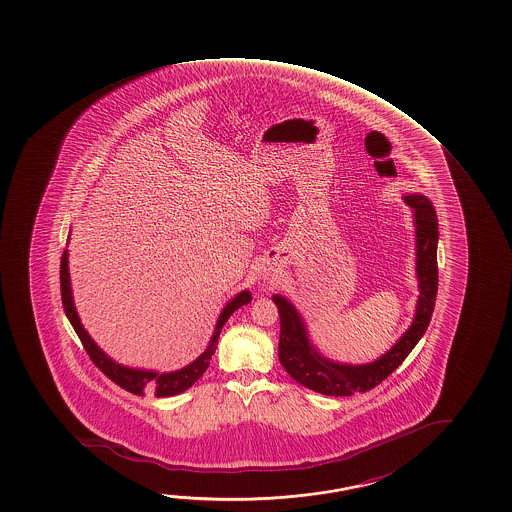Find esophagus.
Here are the masks:
<instances>
[{
	"mask_svg": "<svg viewBox=\"0 0 512 512\" xmlns=\"http://www.w3.org/2000/svg\"><path fill=\"white\" fill-rule=\"evenodd\" d=\"M260 278L266 282V284L273 285L277 284L278 278H280V271L275 266H262L260 268Z\"/></svg>",
	"mask_w": 512,
	"mask_h": 512,
	"instance_id": "obj_1",
	"label": "esophagus"
}]
</instances>
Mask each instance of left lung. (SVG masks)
Returning <instances> with one entry per match:
<instances>
[{
	"label": "left lung",
	"instance_id": "obj_1",
	"mask_svg": "<svg viewBox=\"0 0 512 512\" xmlns=\"http://www.w3.org/2000/svg\"><path fill=\"white\" fill-rule=\"evenodd\" d=\"M403 202L412 209L416 230V277L419 296L411 327L377 361L368 364H343L319 353L310 341L302 314L282 294H275L273 302L280 314V341L278 359L291 377L316 393L327 396H352L366 393L386 380L412 352L425 334L437 294V214L434 205L423 194H405Z\"/></svg>",
	"mask_w": 512,
	"mask_h": 512
}]
</instances>
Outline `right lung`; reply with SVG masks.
Wrapping results in <instances>:
<instances>
[{
  "instance_id": "right-lung-1",
  "label": "right lung",
  "mask_w": 512,
  "mask_h": 512,
  "mask_svg": "<svg viewBox=\"0 0 512 512\" xmlns=\"http://www.w3.org/2000/svg\"><path fill=\"white\" fill-rule=\"evenodd\" d=\"M68 250H64L62 260H60V293H62V305L66 310L69 323L75 328L76 336L84 344L85 352L89 353L91 361L107 375V377L118 384L119 387L126 389L128 393L144 396V393H153L159 398L164 396H173L187 391L193 386L198 378L202 377L205 369L209 368L210 357L218 348L219 332L223 325L227 323L228 318L234 314L235 310L243 307L246 303L252 302V293L250 291H241L235 294L234 298L223 307L219 314L218 323L214 328V334L210 337L209 344L205 352L196 359V361L187 364L185 368L169 371V373H159L155 369L128 368L119 362L110 359L107 353L101 350L98 344L94 343L93 337L87 334L80 316L76 312L75 300H73V291H71V280H69V260Z\"/></svg>"
}]
</instances>
